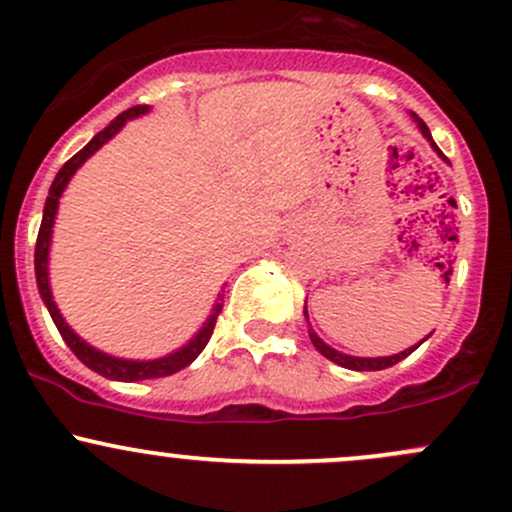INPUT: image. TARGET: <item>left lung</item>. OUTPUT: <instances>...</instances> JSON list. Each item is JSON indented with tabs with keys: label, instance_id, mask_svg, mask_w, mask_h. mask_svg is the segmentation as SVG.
Segmentation results:
<instances>
[{
	"label": "left lung",
	"instance_id": "left-lung-1",
	"mask_svg": "<svg viewBox=\"0 0 512 512\" xmlns=\"http://www.w3.org/2000/svg\"><path fill=\"white\" fill-rule=\"evenodd\" d=\"M412 119H415L417 122V129L422 131V136H425L427 141H430V146L434 148V151L439 153V156L444 158V153L439 151L437 148V144H434L432 141V134H430V129H427V124L422 122L420 117H417V114H410ZM444 161H447V158H444ZM449 163V161H447ZM305 320L310 322V317H307V305H305ZM307 332H310V342L315 344V349L320 351V354L324 356V359H329V361H334V364H339V366H344V368H351V371H383V368H390V366H395L398 364V361H403L405 356H410L412 351L417 349V346H420L422 342H425L427 337H430V334H427L425 339H422L420 344H415V346H410V349H405V351H400V354H393V356H351V354H342V351H337V349H332V346L329 344H324L320 337H317V332L315 329H307Z\"/></svg>",
	"mask_w": 512,
	"mask_h": 512
}]
</instances>
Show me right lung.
I'll return each mask as SVG.
<instances>
[{"label":"right lung","instance_id":"1","mask_svg":"<svg viewBox=\"0 0 512 512\" xmlns=\"http://www.w3.org/2000/svg\"><path fill=\"white\" fill-rule=\"evenodd\" d=\"M148 109H151V107H148V104H136V107L126 109V112L119 114L117 119H112V122H109V126H104V129L95 136V139L90 141V144L82 148V151L75 153V156L70 158V161L65 163L63 168L58 170L56 180H53L51 190H48L46 207H43V219H41V229H38L36 254H34L38 293H41L43 305H46L48 312H51V317H53V322H56V327H58L60 337H63V342L70 346V351H73V354L78 356V359L87 368H92V371L100 373V376L109 378V381H124V383L146 381V378H163V376H170V373H178L180 368L190 366L192 361H195L197 356H200V351L205 349L207 342H210L214 322H217V315H219V312H222V298H224L222 293L217 295V302H214L210 317H207L205 324H202V327L197 329L195 337H192L188 344H183V346H180V349H175L173 354L161 356V359H148V361L119 359V356L104 354V351L95 349V346H92V344H87L85 339H82L80 334H75L73 329H70V324L63 320V315H60L56 300H53L51 280H48V256H51L53 224H56L60 197H63V192H65V188H68L70 178H73V175L78 173V168L82 166V163H85L90 156H95V153L100 151V148L107 144L109 139H114V136H117L119 131L124 129V124L129 122V119L144 117V114H148Z\"/></svg>","mask_w":512,"mask_h":512}]
</instances>
